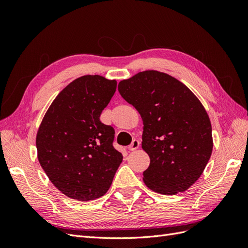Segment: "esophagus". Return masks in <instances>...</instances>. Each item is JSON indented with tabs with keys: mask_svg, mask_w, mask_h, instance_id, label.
Masks as SVG:
<instances>
[{
	"mask_svg": "<svg viewBox=\"0 0 248 248\" xmlns=\"http://www.w3.org/2000/svg\"><path fill=\"white\" fill-rule=\"evenodd\" d=\"M140 145V141L139 140H133L131 144L128 146V149L130 151H133V150H137Z\"/></svg>",
	"mask_w": 248,
	"mask_h": 248,
	"instance_id": "34e87169",
	"label": "esophagus"
}]
</instances>
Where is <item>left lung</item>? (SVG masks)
Returning <instances> with one entry per match:
<instances>
[{
    "instance_id": "left-lung-1",
    "label": "left lung",
    "mask_w": 248,
    "mask_h": 248,
    "mask_svg": "<svg viewBox=\"0 0 248 248\" xmlns=\"http://www.w3.org/2000/svg\"><path fill=\"white\" fill-rule=\"evenodd\" d=\"M118 90L144 123L141 147L150 157L145 184L167 196L188 189L213 148L211 123L200 100L181 81L155 70L120 81Z\"/></svg>"
}]
</instances>
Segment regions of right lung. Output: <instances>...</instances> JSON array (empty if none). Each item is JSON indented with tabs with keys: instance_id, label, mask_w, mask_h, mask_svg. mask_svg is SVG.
<instances>
[{
	"instance_id": "add662e5",
	"label": "right lung",
	"mask_w": 248,
	"mask_h": 248,
	"mask_svg": "<svg viewBox=\"0 0 248 248\" xmlns=\"http://www.w3.org/2000/svg\"><path fill=\"white\" fill-rule=\"evenodd\" d=\"M117 89L100 76L77 78L60 93L36 138L38 160L65 196L92 201L106 194L123 155L114 148L115 129L100 121Z\"/></svg>"
}]
</instances>
